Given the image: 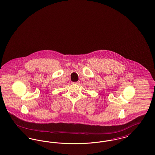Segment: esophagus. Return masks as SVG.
<instances>
[{
  "label": "esophagus",
  "mask_w": 155,
  "mask_h": 155,
  "mask_svg": "<svg viewBox=\"0 0 155 155\" xmlns=\"http://www.w3.org/2000/svg\"><path fill=\"white\" fill-rule=\"evenodd\" d=\"M73 84H80V81H77V82H73Z\"/></svg>",
  "instance_id": "1"
}]
</instances>
